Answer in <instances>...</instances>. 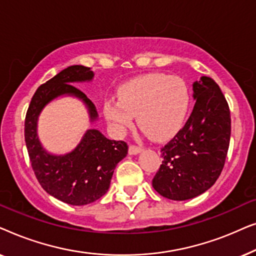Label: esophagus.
<instances>
[{"label":"esophagus","instance_id":"34e87169","mask_svg":"<svg viewBox=\"0 0 256 256\" xmlns=\"http://www.w3.org/2000/svg\"><path fill=\"white\" fill-rule=\"evenodd\" d=\"M141 152H142V146H138L135 144L129 146V154H130V155H136V154H138Z\"/></svg>","mask_w":256,"mask_h":256}]
</instances>
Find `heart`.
<instances>
[{"label": "heart", "instance_id": "obj_1", "mask_svg": "<svg viewBox=\"0 0 256 256\" xmlns=\"http://www.w3.org/2000/svg\"><path fill=\"white\" fill-rule=\"evenodd\" d=\"M190 106V92L178 76L152 73L124 82L118 100L108 99L104 110L118 132L130 127L134 115L143 130L155 140H163L182 127Z\"/></svg>", "mask_w": 256, "mask_h": 256}]
</instances>
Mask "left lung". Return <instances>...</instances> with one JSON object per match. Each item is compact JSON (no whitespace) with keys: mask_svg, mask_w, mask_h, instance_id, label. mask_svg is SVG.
I'll list each match as a JSON object with an SVG mask.
<instances>
[{"mask_svg":"<svg viewBox=\"0 0 256 256\" xmlns=\"http://www.w3.org/2000/svg\"><path fill=\"white\" fill-rule=\"evenodd\" d=\"M194 110L184 127L162 146V164L152 180L160 196L186 200L208 191L222 174L230 146L228 104L214 80L194 82Z\"/></svg>","mask_w":256,"mask_h":256,"instance_id":"obj_1","label":"left lung"}]
</instances>
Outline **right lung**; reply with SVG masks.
I'll use <instances>...</instances> for the list:
<instances>
[{"label":"right lung","mask_w":256,"mask_h":256,"mask_svg":"<svg viewBox=\"0 0 256 256\" xmlns=\"http://www.w3.org/2000/svg\"><path fill=\"white\" fill-rule=\"evenodd\" d=\"M94 73L82 65L68 66L38 87L28 108L24 138L31 166L42 188L52 197L71 205H87L102 197L110 188L115 166L128 154L124 141L108 140L96 129H88L74 150L52 155L42 146L37 121L46 104L60 96L79 98L86 104L90 122L98 118L94 104L73 82H90Z\"/></svg>","instance_id":"add662e5"}]
</instances>
